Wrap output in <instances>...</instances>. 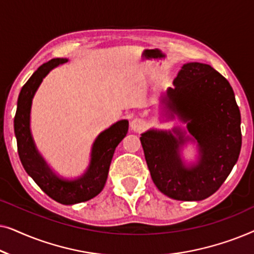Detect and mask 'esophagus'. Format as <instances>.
I'll list each match as a JSON object with an SVG mask.
<instances>
[{
    "label": "esophagus",
    "mask_w": 254,
    "mask_h": 254,
    "mask_svg": "<svg viewBox=\"0 0 254 254\" xmlns=\"http://www.w3.org/2000/svg\"><path fill=\"white\" fill-rule=\"evenodd\" d=\"M145 126H147V124L141 118H135L130 123V127L134 131H142L145 128Z\"/></svg>",
    "instance_id": "esophagus-1"
}]
</instances>
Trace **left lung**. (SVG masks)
Listing matches in <instances>:
<instances>
[{"label": "left lung", "mask_w": 254, "mask_h": 254, "mask_svg": "<svg viewBox=\"0 0 254 254\" xmlns=\"http://www.w3.org/2000/svg\"><path fill=\"white\" fill-rule=\"evenodd\" d=\"M162 103L172 118L187 124L199 145V161L186 166L180 145L190 136L180 128L150 129L140 140L152 182L163 194L199 201L220 189L238 161L242 147L241 112L230 83L209 64H184Z\"/></svg>", "instance_id": "obj_1"}]
</instances>
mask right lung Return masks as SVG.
Here are the masks:
<instances>
[{
    "instance_id": "add662e5",
    "label": "right lung",
    "mask_w": 254,
    "mask_h": 254,
    "mask_svg": "<svg viewBox=\"0 0 254 254\" xmlns=\"http://www.w3.org/2000/svg\"><path fill=\"white\" fill-rule=\"evenodd\" d=\"M67 61L68 59H52L33 72L19 92L13 127L20 162L27 175L53 200L62 204H74L92 199L102 192L114 150L128 131V121H118L97 136L92 145L89 168L84 175L74 180L55 175L34 144L30 129V113L34 93L43 78L52 69Z\"/></svg>"
}]
</instances>
